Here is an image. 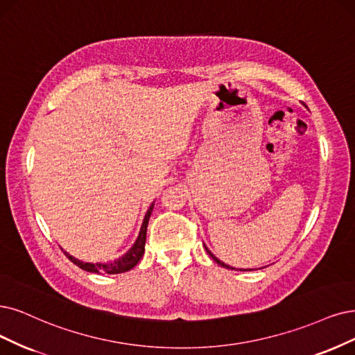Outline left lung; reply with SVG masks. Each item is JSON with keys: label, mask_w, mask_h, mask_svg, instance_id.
Listing matches in <instances>:
<instances>
[{"label": "left lung", "mask_w": 355, "mask_h": 355, "mask_svg": "<svg viewBox=\"0 0 355 355\" xmlns=\"http://www.w3.org/2000/svg\"><path fill=\"white\" fill-rule=\"evenodd\" d=\"M205 248H206V252L209 253V256H211V257H212V259H214V260L216 261V263H218L219 266H222V268H227V269H231V270H232V269H235V268H232V266H230V265L224 263V261H222V260H219V259H218V257H216L215 254H212V252H211V250H209V248H207L206 245H205ZM247 270H252V269H247Z\"/></svg>", "instance_id": "1"}]
</instances>
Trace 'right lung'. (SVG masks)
Instances as JSON below:
<instances>
[{
  "mask_svg": "<svg viewBox=\"0 0 355 355\" xmlns=\"http://www.w3.org/2000/svg\"><path fill=\"white\" fill-rule=\"evenodd\" d=\"M153 206H155V202L149 206L146 215H144L143 218V222H141V227H140V231H139V235L137 239L135 241V244L131 245L130 250L123 254L121 257H118L112 261H107V263H101V261H98V263H87V261H82L78 260L76 257H73L71 254H69L67 252H64L65 256H67L74 265H77L80 269L86 270V272H90V273H108V275H116V273H124L130 269H133L140 259L143 257L144 254V243H146V231H148V224H149V218H150V214L153 211Z\"/></svg>",
  "mask_w": 355,
  "mask_h": 355,
  "instance_id": "obj_1",
  "label": "right lung"
}]
</instances>
